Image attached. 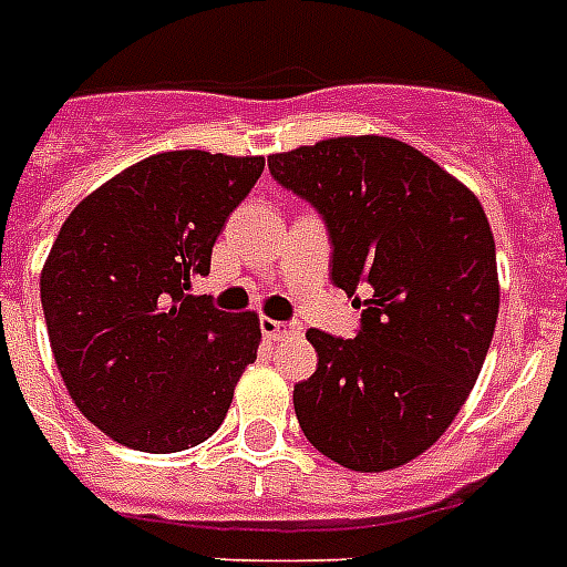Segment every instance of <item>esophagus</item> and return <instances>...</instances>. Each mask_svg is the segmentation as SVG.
Returning <instances> with one entry per match:
<instances>
[{
  "label": "esophagus",
  "instance_id": "1",
  "mask_svg": "<svg viewBox=\"0 0 567 567\" xmlns=\"http://www.w3.org/2000/svg\"><path fill=\"white\" fill-rule=\"evenodd\" d=\"M261 332H265L270 341H279V338H288V336H300L302 327L300 323H293V320H274V318H265L261 320Z\"/></svg>",
  "mask_w": 567,
  "mask_h": 567
}]
</instances>
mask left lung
Wrapping results in <instances>:
<instances>
[{
  "instance_id": "left-lung-1",
  "label": "left lung",
  "mask_w": 567,
  "mask_h": 567,
  "mask_svg": "<svg viewBox=\"0 0 567 567\" xmlns=\"http://www.w3.org/2000/svg\"><path fill=\"white\" fill-rule=\"evenodd\" d=\"M267 167L311 203L332 238V282L371 285L362 329H309L318 371L293 385L311 447L362 474L391 471L444 435L492 344L501 282L483 205L394 137H329Z\"/></svg>"
}]
</instances>
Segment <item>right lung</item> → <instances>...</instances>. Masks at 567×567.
Masks as SVG:
<instances>
[{
    "label": "right lung",
    "mask_w": 567,
    "mask_h": 567,
    "mask_svg": "<svg viewBox=\"0 0 567 567\" xmlns=\"http://www.w3.org/2000/svg\"><path fill=\"white\" fill-rule=\"evenodd\" d=\"M261 171V155H150L84 196L58 231L40 274L52 355L79 412L123 447H196L256 362V311H220L190 288Z\"/></svg>",
    "instance_id": "right-lung-1"
}]
</instances>
